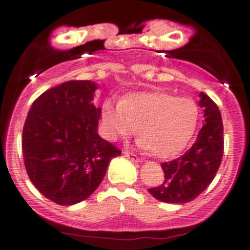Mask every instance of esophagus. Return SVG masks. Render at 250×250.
Wrapping results in <instances>:
<instances>
[{"label":"esophagus","mask_w":250,"mask_h":250,"mask_svg":"<svg viewBox=\"0 0 250 250\" xmlns=\"http://www.w3.org/2000/svg\"><path fill=\"white\" fill-rule=\"evenodd\" d=\"M123 154H125V156L127 157L128 159H130V161H132V162H136V163H139V162H142L141 159H139L138 157H137V154H134V153L129 152V150H125V152H123Z\"/></svg>","instance_id":"1"}]
</instances>
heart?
Instances as JSON below:
<instances>
[{"instance_id":"b5f03b06","label":"heart","mask_w":250,"mask_h":250,"mask_svg":"<svg viewBox=\"0 0 250 250\" xmlns=\"http://www.w3.org/2000/svg\"><path fill=\"white\" fill-rule=\"evenodd\" d=\"M102 127L109 141L139 136V146L157 158H169L181 152L194 134L198 107L189 98L166 92L128 94L120 103L105 101Z\"/></svg>"}]
</instances>
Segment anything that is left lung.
<instances>
[{
    "mask_svg": "<svg viewBox=\"0 0 250 250\" xmlns=\"http://www.w3.org/2000/svg\"><path fill=\"white\" fill-rule=\"evenodd\" d=\"M204 125L195 143L183 156L162 163L164 181L148 192L164 203H187L201 194L212 183L223 157V122L218 105L206 93H199Z\"/></svg>",
    "mask_w": 250,
    "mask_h": 250,
    "instance_id": "obj_1",
    "label": "left lung"
}]
</instances>
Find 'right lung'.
<instances>
[{"label": "right lung", "mask_w": 250, "mask_h": 250, "mask_svg": "<svg viewBox=\"0 0 250 250\" xmlns=\"http://www.w3.org/2000/svg\"><path fill=\"white\" fill-rule=\"evenodd\" d=\"M98 84L68 81L42 93L27 114L22 133L24 167L49 201L73 206L84 201L121 150L97 133L102 109L93 104Z\"/></svg>", "instance_id": "add662e5"}]
</instances>
